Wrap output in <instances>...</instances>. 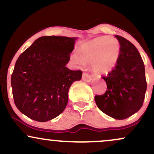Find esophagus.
<instances>
[{
	"mask_svg": "<svg viewBox=\"0 0 154 154\" xmlns=\"http://www.w3.org/2000/svg\"><path fill=\"white\" fill-rule=\"evenodd\" d=\"M82 79L83 81H85V82H90L92 80L91 76L89 75L87 73H83Z\"/></svg>",
	"mask_w": 154,
	"mask_h": 154,
	"instance_id": "obj_1",
	"label": "esophagus"
}]
</instances>
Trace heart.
Returning a JSON list of instances; mask_svg holds the SVG:
<instances>
[{
    "label": "heart",
    "instance_id": "obj_1",
    "mask_svg": "<svg viewBox=\"0 0 154 154\" xmlns=\"http://www.w3.org/2000/svg\"><path fill=\"white\" fill-rule=\"evenodd\" d=\"M79 55L74 53L72 59L79 66L91 63L93 72L103 75L110 73L116 68L121 56V45L113 37H98L83 44Z\"/></svg>",
    "mask_w": 154,
    "mask_h": 154
}]
</instances>
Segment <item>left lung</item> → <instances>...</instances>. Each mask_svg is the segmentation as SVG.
<instances>
[{"instance_id":"1","label":"left lung","mask_w":154,"mask_h":154,"mask_svg":"<svg viewBox=\"0 0 154 154\" xmlns=\"http://www.w3.org/2000/svg\"><path fill=\"white\" fill-rule=\"evenodd\" d=\"M121 45L117 66L103 77L107 90L102 95H95L97 106L104 114L115 119H125L142 107L147 83L145 66L139 51L132 43L115 35Z\"/></svg>"}]
</instances>
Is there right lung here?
<instances>
[{
    "label": "right lung",
    "mask_w": 154,
    "mask_h": 154,
    "mask_svg": "<svg viewBox=\"0 0 154 154\" xmlns=\"http://www.w3.org/2000/svg\"><path fill=\"white\" fill-rule=\"evenodd\" d=\"M77 39L41 37L19 56L11 83L15 105L23 114L45 122L64 110L69 88L82 78V71L66 67Z\"/></svg>",
    "instance_id": "obj_1"
}]
</instances>
